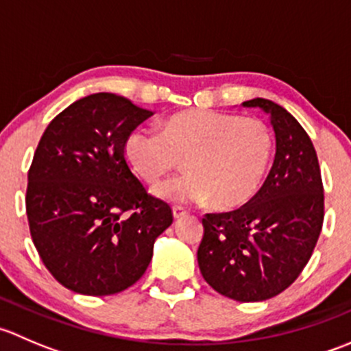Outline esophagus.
<instances>
[{"label": "esophagus", "instance_id": "1", "mask_svg": "<svg viewBox=\"0 0 351 351\" xmlns=\"http://www.w3.org/2000/svg\"><path fill=\"white\" fill-rule=\"evenodd\" d=\"M185 215H186L185 208L180 207V205H175V207H173V217L182 219V217H185Z\"/></svg>", "mask_w": 351, "mask_h": 351}]
</instances>
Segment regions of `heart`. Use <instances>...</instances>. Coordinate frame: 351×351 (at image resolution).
Returning <instances> with one entry per match:
<instances>
[{
  "label": "heart",
  "mask_w": 351,
  "mask_h": 351,
  "mask_svg": "<svg viewBox=\"0 0 351 351\" xmlns=\"http://www.w3.org/2000/svg\"><path fill=\"white\" fill-rule=\"evenodd\" d=\"M274 153L267 123L253 117L215 110L175 113L161 132L139 127L123 143V158L134 175L156 183L182 158L189 171L162 182L156 195L173 204H204L221 208L246 204L260 189Z\"/></svg>",
  "instance_id": "1"
}]
</instances>
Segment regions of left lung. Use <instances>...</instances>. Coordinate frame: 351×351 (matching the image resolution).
Instances as JSON below:
<instances>
[{
	"instance_id": "1",
	"label": "left lung",
	"mask_w": 351,
	"mask_h": 351,
	"mask_svg": "<svg viewBox=\"0 0 351 351\" xmlns=\"http://www.w3.org/2000/svg\"><path fill=\"white\" fill-rule=\"evenodd\" d=\"M270 115L277 153L263 186L243 207L202 219L197 251L202 277L239 302L284 292L309 261L324 219V189L311 137L280 105L244 101Z\"/></svg>"
}]
</instances>
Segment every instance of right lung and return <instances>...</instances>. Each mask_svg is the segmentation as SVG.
<instances>
[{
	"label": "right lung",
	"instance_id": "1",
	"mask_svg": "<svg viewBox=\"0 0 351 351\" xmlns=\"http://www.w3.org/2000/svg\"><path fill=\"white\" fill-rule=\"evenodd\" d=\"M151 115L119 95L95 93L62 110L38 141L25 197L32 241L73 292L129 289L171 226V207L146 192L123 158L125 137Z\"/></svg>",
	"mask_w": 351,
	"mask_h": 351
}]
</instances>
